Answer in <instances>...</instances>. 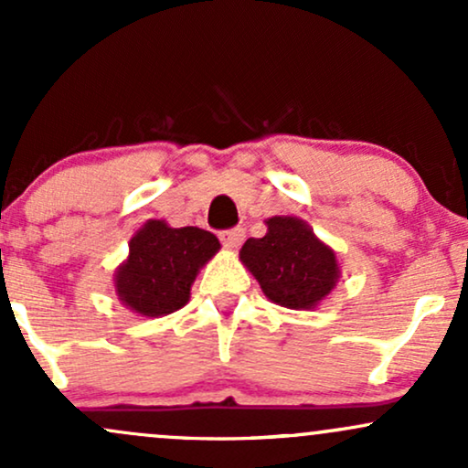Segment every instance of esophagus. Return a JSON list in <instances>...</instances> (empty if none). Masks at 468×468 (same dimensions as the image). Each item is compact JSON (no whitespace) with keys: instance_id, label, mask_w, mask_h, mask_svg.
Wrapping results in <instances>:
<instances>
[{"instance_id":"obj_1","label":"esophagus","mask_w":468,"mask_h":468,"mask_svg":"<svg viewBox=\"0 0 468 468\" xmlns=\"http://www.w3.org/2000/svg\"><path fill=\"white\" fill-rule=\"evenodd\" d=\"M244 238H246V233L241 227L222 230V233H219V239H222V244L227 246V249H238L241 241H244Z\"/></svg>"}]
</instances>
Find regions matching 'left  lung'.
I'll use <instances>...</instances> for the list:
<instances>
[{
  "label": "left lung",
  "mask_w": 468,
  "mask_h": 468,
  "mask_svg": "<svg viewBox=\"0 0 468 468\" xmlns=\"http://www.w3.org/2000/svg\"><path fill=\"white\" fill-rule=\"evenodd\" d=\"M264 238H250L239 260L272 303L292 310L314 308L338 279L336 257L313 229L297 218H271Z\"/></svg>",
  "instance_id": "obj_1"
}]
</instances>
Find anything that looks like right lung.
Segmentation results:
<instances>
[{
	"mask_svg": "<svg viewBox=\"0 0 468 468\" xmlns=\"http://www.w3.org/2000/svg\"><path fill=\"white\" fill-rule=\"evenodd\" d=\"M218 249L219 241L208 230L171 229L149 219L130 241V260L118 268V297L143 316L176 313L189 302L193 279Z\"/></svg>",
	"mask_w": 468,
	"mask_h": 468,
	"instance_id": "1",
	"label": "right lung"
}]
</instances>
